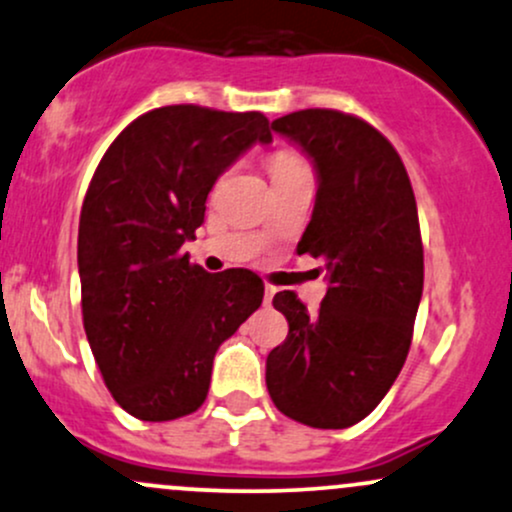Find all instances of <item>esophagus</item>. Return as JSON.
I'll return each instance as SVG.
<instances>
[{
    "instance_id": "1",
    "label": "esophagus",
    "mask_w": 512,
    "mask_h": 512,
    "mask_svg": "<svg viewBox=\"0 0 512 512\" xmlns=\"http://www.w3.org/2000/svg\"><path fill=\"white\" fill-rule=\"evenodd\" d=\"M274 293H276L274 286H264V305H269V303H272Z\"/></svg>"
}]
</instances>
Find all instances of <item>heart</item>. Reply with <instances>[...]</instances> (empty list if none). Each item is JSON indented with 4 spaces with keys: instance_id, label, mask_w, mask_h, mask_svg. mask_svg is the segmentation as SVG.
Returning a JSON list of instances; mask_svg holds the SVG:
<instances>
[{
    "instance_id": "obj_1",
    "label": "heart",
    "mask_w": 512,
    "mask_h": 512,
    "mask_svg": "<svg viewBox=\"0 0 512 512\" xmlns=\"http://www.w3.org/2000/svg\"><path fill=\"white\" fill-rule=\"evenodd\" d=\"M303 158L298 154H293V151H276V154L269 158V170H272V178L276 175H284V173H291V170L296 168H303Z\"/></svg>"
}]
</instances>
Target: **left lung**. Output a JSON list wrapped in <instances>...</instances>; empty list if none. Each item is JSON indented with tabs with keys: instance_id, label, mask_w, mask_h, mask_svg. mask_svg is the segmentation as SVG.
<instances>
[{
	"instance_id": "8db88e82",
	"label": "left lung",
	"mask_w": 512,
	"mask_h": 512,
	"mask_svg": "<svg viewBox=\"0 0 512 512\" xmlns=\"http://www.w3.org/2000/svg\"><path fill=\"white\" fill-rule=\"evenodd\" d=\"M274 132L313 161L317 195L298 255L325 260L317 315L293 291L274 296L289 320L267 356L276 409L313 428H349L380 404L407 361L424 291L414 190L383 134L339 110H298Z\"/></svg>"
}]
</instances>
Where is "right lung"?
<instances>
[{"label": "right lung", "instance_id": "right-lung-1", "mask_svg": "<svg viewBox=\"0 0 512 512\" xmlns=\"http://www.w3.org/2000/svg\"><path fill=\"white\" fill-rule=\"evenodd\" d=\"M269 142L262 113L166 105L122 129L93 173L76 252L84 330L110 395L137 419L202 407L216 351L262 305L260 276L209 274L182 245L223 170Z\"/></svg>", "mask_w": 512, "mask_h": 512}]
</instances>
